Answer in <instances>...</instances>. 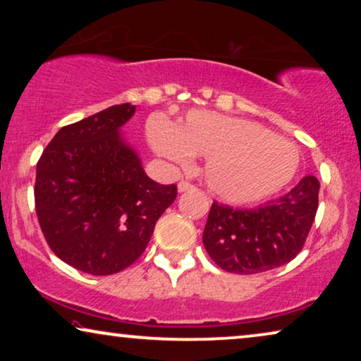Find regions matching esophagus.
<instances>
[{
	"mask_svg": "<svg viewBox=\"0 0 361 361\" xmlns=\"http://www.w3.org/2000/svg\"><path fill=\"white\" fill-rule=\"evenodd\" d=\"M177 189H179V192H187V190L195 189V187L192 185L190 182H187V180H180V182H179V185H177Z\"/></svg>",
	"mask_w": 361,
	"mask_h": 361,
	"instance_id": "obj_1",
	"label": "esophagus"
}]
</instances>
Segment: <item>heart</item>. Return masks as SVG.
Listing matches in <instances>:
<instances>
[{"instance_id":"obj_1","label":"heart","mask_w":361,"mask_h":361,"mask_svg":"<svg viewBox=\"0 0 361 361\" xmlns=\"http://www.w3.org/2000/svg\"><path fill=\"white\" fill-rule=\"evenodd\" d=\"M147 137L152 149L176 166H189L192 154L207 157L209 189L236 205L274 195L294 179L300 162L298 146L268 128L212 111H192L177 128L154 115Z\"/></svg>"}]
</instances>
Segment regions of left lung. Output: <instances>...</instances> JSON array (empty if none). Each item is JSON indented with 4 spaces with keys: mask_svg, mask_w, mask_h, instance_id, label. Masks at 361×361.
<instances>
[{
    "mask_svg": "<svg viewBox=\"0 0 361 361\" xmlns=\"http://www.w3.org/2000/svg\"><path fill=\"white\" fill-rule=\"evenodd\" d=\"M319 189L317 177L305 176L288 194L256 209H233L214 200L202 235L207 253L216 266L235 274L288 264L307 240Z\"/></svg>",
    "mask_w": 361,
    "mask_h": 361,
    "instance_id": "1",
    "label": "left lung"
}]
</instances>
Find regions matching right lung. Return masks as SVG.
I'll return each instance as SVG.
<instances>
[{
    "mask_svg": "<svg viewBox=\"0 0 361 361\" xmlns=\"http://www.w3.org/2000/svg\"><path fill=\"white\" fill-rule=\"evenodd\" d=\"M130 103L61 128L36 167L34 202L51 250L83 273H120L142 255L177 185L146 176L120 128Z\"/></svg>",
    "mask_w": 361,
    "mask_h": 361,
    "instance_id": "add662e5",
    "label": "right lung"
}]
</instances>
